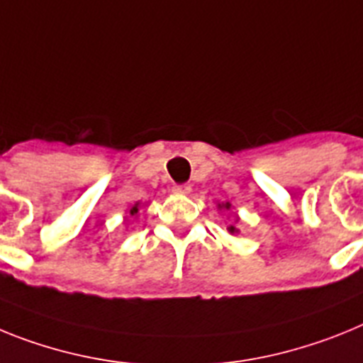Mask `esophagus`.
Listing matches in <instances>:
<instances>
[{"label":"esophagus","mask_w":363,"mask_h":363,"mask_svg":"<svg viewBox=\"0 0 363 363\" xmlns=\"http://www.w3.org/2000/svg\"><path fill=\"white\" fill-rule=\"evenodd\" d=\"M191 191V186L190 184H175L173 186V194H179V195H188Z\"/></svg>","instance_id":"esophagus-1"}]
</instances>
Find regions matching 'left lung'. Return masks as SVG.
I'll use <instances>...</instances> for the list:
<instances>
[{
  "mask_svg": "<svg viewBox=\"0 0 363 363\" xmlns=\"http://www.w3.org/2000/svg\"><path fill=\"white\" fill-rule=\"evenodd\" d=\"M217 208H219V210H226V212H230V210H232V204H230V203H219V204H217ZM238 223H239V217L234 216L232 223H230V225L226 226V230H228V234H232V235L239 234Z\"/></svg>",
  "mask_w": 363,
  "mask_h": 363,
  "instance_id": "left-lung-1",
  "label": "left lung"
}]
</instances>
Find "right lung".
Listing matches in <instances>:
<instances>
[{"label":"right lung","instance_id":"right-lung-1","mask_svg":"<svg viewBox=\"0 0 363 363\" xmlns=\"http://www.w3.org/2000/svg\"><path fill=\"white\" fill-rule=\"evenodd\" d=\"M140 206H144V204L135 203L133 206L128 208V216H125V217H133V219H137V217H138V210H140Z\"/></svg>","mask_w":363,"mask_h":363}]
</instances>
